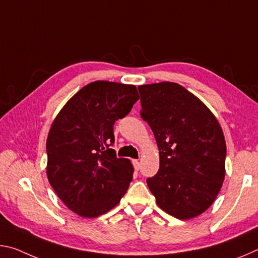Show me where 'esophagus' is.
<instances>
[{"label": "esophagus", "mask_w": 258, "mask_h": 258, "mask_svg": "<svg viewBox=\"0 0 258 258\" xmlns=\"http://www.w3.org/2000/svg\"><path fill=\"white\" fill-rule=\"evenodd\" d=\"M133 166H134L135 171H139L140 167H141V166H140V161L138 159H134L133 160Z\"/></svg>", "instance_id": "obj_1"}]
</instances>
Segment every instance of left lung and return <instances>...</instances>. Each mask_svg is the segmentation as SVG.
<instances>
[{"mask_svg":"<svg viewBox=\"0 0 258 258\" xmlns=\"http://www.w3.org/2000/svg\"><path fill=\"white\" fill-rule=\"evenodd\" d=\"M141 117L154 132L159 171L147 183L158 206L190 220L212 206L225 176L226 145L220 124L200 100L180 84L140 85Z\"/></svg>","mask_w":258,"mask_h":258,"instance_id":"8db88e82","label":"left lung"}]
</instances>
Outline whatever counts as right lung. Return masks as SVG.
I'll return each instance as SVG.
<instances>
[{
    "label": "right lung",
    "instance_id": "add662e5",
    "mask_svg": "<svg viewBox=\"0 0 258 258\" xmlns=\"http://www.w3.org/2000/svg\"><path fill=\"white\" fill-rule=\"evenodd\" d=\"M134 85L97 81L61 109L46 140V174L63 204L82 217H98L118 205L133 166L117 158L113 124L139 100Z\"/></svg>",
    "mask_w": 258,
    "mask_h": 258
}]
</instances>
